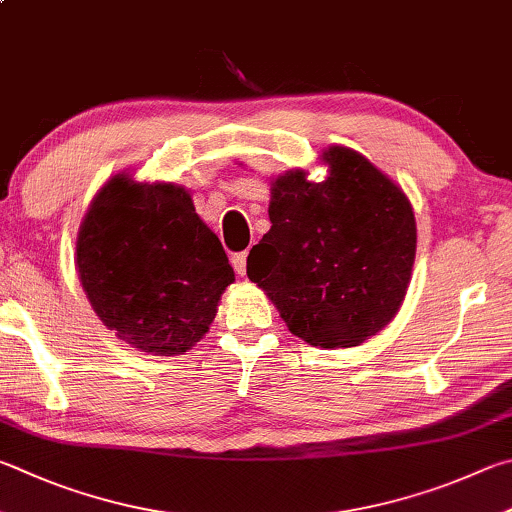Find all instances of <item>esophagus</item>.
Returning <instances> with one entry per match:
<instances>
[{
	"label": "esophagus",
	"instance_id": "obj_1",
	"mask_svg": "<svg viewBox=\"0 0 512 512\" xmlns=\"http://www.w3.org/2000/svg\"><path fill=\"white\" fill-rule=\"evenodd\" d=\"M246 257H248L246 250H241V253L232 255L230 262H232V268L237 271V275H246Z\"/></svg>",
	"mask_w": 512,
	"mask_h": 512
}]
</instances>
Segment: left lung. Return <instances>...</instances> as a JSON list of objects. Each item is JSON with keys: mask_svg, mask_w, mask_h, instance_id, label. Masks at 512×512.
<instances>
[{"mask_svg": "<svg viewBox=\"0 0 512 512\" xmlns=\"http://www.w3.org/2000/svg\"><path fill=\"white\" fill-rule=\"evenodd\" d=\"M327 181L273 183L271 230L248 255L286 327L313 347H356L394 318L416 255L410 201L365 156L331 147Z\"/></svg>", "mask_w": 512, "mask_h": 512, "instance_id": "8db88e82", "label": "left lung"}]
</instances>
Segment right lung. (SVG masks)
<instances>
[{"instance_id":"1","label":"right lung","mask_w":512,"mask_h":512,"mask_svg":"<svg viewBox=\"0 0 512 512\" xmlns=\"http://www.w3.org/2000/svg\"><path fill=\"white\" fill-rule=\"evenodd\" d=\"M78 275L105 327L152 353H183L208 331L235 282L219 237L172 183L116 176L78 235Z\"/></svg>"}]
</instances>
